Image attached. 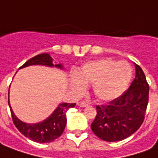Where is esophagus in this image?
<instances>
[{
	"label": "esophagus",
	"mask_w": 158,
	"mask_h": 158,
	"mask_svg": "<svg viewBox=\"0 0 158 158\" xmlns=\"http://www.w3.org/2000/svg\"><path fill=\"white\" fill-rule=\"evenodd\" d=\"M78 105H79V107H86V106L88 105V103L85 102H84V101H81V102H78Z\"/></svg>",
	"instance_id": "1"
}]
</instances>
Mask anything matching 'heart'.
<instances>
[{"label":"heart","mask_w":158,"mask_h":158,"mask_svg":"<svg viewBox=\"0 0 158 158\" xmlns=\"http://www.w3.org/2000/svg\"><path fill=\"white\" fill-rule=\"evenodd\" d=\"M133 71L128 63L103 58L90 61L72 77L71 85L77 93L85 90V85L92 84V92L103 102L121 96L128 86Z\"/></svg>","instance_id":"b5f03b06"}]
</instances>
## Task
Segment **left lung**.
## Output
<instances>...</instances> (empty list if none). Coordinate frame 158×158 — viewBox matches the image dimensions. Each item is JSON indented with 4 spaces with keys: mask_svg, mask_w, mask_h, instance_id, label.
<instances>
[{
    "mask_svg": "<svg viewBox=\"0 0 158 158\" xmlns=\"http://www.w3.org/2000/svg\"><path fill=\"white\" fill-rule=\"evenodd\" d=\"M136 76L127 90L107 104L97 105L92 132L101 139H125L140 127L149 100V85L142 68L135 64Z\"/></svg>",
    "mask_w": 158,
    "mask_h": 158,
    "instance_id": "8db88e82",
    "label": "left lung"
}]
</instances>
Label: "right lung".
<instances>
[{"mask_svg":"<svg viewBox=\"0 0 158 158\" xmlns=\"http://www.w3.org/2000/svg\"><path fill=\"white\" fill-rule=\"evenodd\" d=\"M31 65H44L48 67L55 66L56 68H62L61 64L54 65L52 63V58L48 54H40L34 56L31 59L27 60L24 65H22L19 68H25ZM8 105L10 107L13 122L23 135L37 143H49L62 134L67 124L66 112L68 109L74 107L76 103H60L49 117L36 124H27L19 120L11 109L9 101Z\"/></svg>","mask_w":158,"mask_h":158,"instance_id":"add662e5","label":"right lung"}]
</instances>
